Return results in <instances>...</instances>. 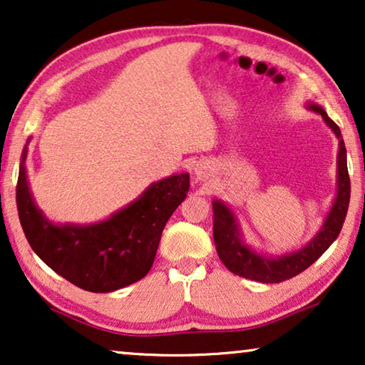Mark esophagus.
Listing matches in <instances>:
<instances>
[{
  "label": "esophagus",
  "instance_id": "esophagus-1",
  "mask_svg": "<svg viewBox=\"0 0 365 365\" xmlns=\"http://www.w3.org/2000/svg\"><path fill=\"white\" fill-rule=\"evenodd\" d=\"M196 174H197L199 178H206V169H204V168H197V169H196Z\"/></svg>",
  "mask_w": 365,
  "mask_h": 365
}]
</instances>
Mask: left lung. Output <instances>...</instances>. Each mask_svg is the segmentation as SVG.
I'll list each match as a JSON object with an SVG mask.
<instances>
[{
	"mask_svg": "<svg viewBox=\"0 0 365 365\" xmlns=\"http://www.w3.org/2000/svg\"><path fill=\"white\" fill-rule=\"evenodd\" d=\"M309 109L319 113L329 128L332 129L339 139V158H337V196L332 204L331 212L317 232V236L307 244L301 251L282 257H266L261 254L254 252L247 246L241 242V234L237 231L236 217L231 209L221 201H214V244L224 266L229 271L237 274V276L251 279V281L264 282V284H276L287 281L302 271H306L309 266H312L329 246L336 241L339 232H341L342 224L346 221L349 201H351V179L347 171V154L341 129L326 111L316 104H309Z\"/></svg>",
	"mask_w": 365,
	"mask_h": 365,
	"instance_id": "obj_1",
	"label": "left lung"
}]
</instances>
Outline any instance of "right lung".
<instances>
[{
  "instance_id": "obj_1",
  "label": "right lung",
  "mask_w": 365,
  "mask_h": 365,
  "mask_svg": "<svg viewBox=\"0 0 365 365\" xmlns=\"http://www.w3.org/2000/svg\"><path fill=\"white\" fill-rule=\"evenodd\" d=\"M23 151L16 206L24 236L44 264L89 292H111L143 279L151 269L168 219L189 191V174L154 182L143 196L99 224L54 226L34 206Z\"/></svg>"
}]
</instances>
